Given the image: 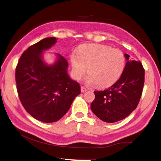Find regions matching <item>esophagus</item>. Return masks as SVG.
<instances>
[{
  "label": "esophagus",
  "instance_id": "obj_1",
  "mask_svg": "<svg viewBox=\"0 0 161 161\" xmlns=\"http://www.w3.org/2000/svg\"><path fill=\"white\" fill-rule=\"evenodd\" d=\"M87 91H88V89L86 87H84V86L81 87V93H85V92H86Z\"/></svg>",
  "mask_w": 161,
  "mask_h": 161
}]
</instances>
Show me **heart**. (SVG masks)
I'll return each mask as SVG.
<instances>
[{
  "mask_svg": "<svg viewBox=\"0 0 161 161\" xmlns=\"http://www.w3.org/2000/svg\"><path fill=\"white\" fill-rule=\"evenodd\" d=\"M73 77L80 80L88 68V84L107 88L115 84L124 72L126 59L124 53L102 44H86L81 46L77 54L70 57Z\"/></svg>",
  "mask_w": 161,
  "mask_h": 161,
  "instance_id": "obj_1",
  "label": "heart"
}]
</instances>
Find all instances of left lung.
<instances>
[{
    "label": "left lung",
    "mask_w": 161,
    "mask_h": 161,
    "mask_svg": "<svg viewBox=\"0 0 161 161\" xmlns=\"http://www.w3.org/2000/svg\"><path fill=\"white\" fill-rule=\"evenodd\" d=\"M127 61L124 72L108 89L94 91L95 100L91 109L101 120L113 123L125 118L135 110L141 100L145 82V69L141 61Z\"/></svg>",
    "instance_id": "8db88e82"
}]
</instances>
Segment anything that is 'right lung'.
<instances>
[{
	"label": "right lung",
	"mask_w": 161,
	"mask_h": 161,
	"mask_svg": "<svg viewBox=\"0 0 161 161\" xmlns=\"http://www.w3.org/2000/svg\"><path fill=\"white\" fill-rule=\"evenodd\" d=\"M57 41L55 37H49L29 47L16 68L20 102L34 118L46 123L60 119L81 93L80 84L68 76V64L63 56L57 54V61L51 66L43 60V51Z\"/></svg>",
	"instance_id": "1"
}]
</instances>
